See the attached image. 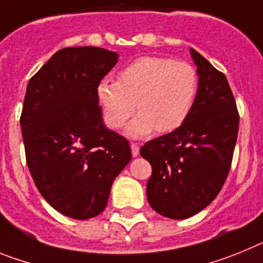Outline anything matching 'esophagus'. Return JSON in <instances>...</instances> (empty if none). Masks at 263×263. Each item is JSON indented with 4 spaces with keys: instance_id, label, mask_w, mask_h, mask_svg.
I'll return each mask as SVG.
<instances>
[{
    "instance_id": "1",
    "label": "esophagus",
    "mask_w": 263,
    "mask_h": 263,
    "mask_svg": "<svg viewBox=\"0 0 263 263\" xmlns=\"http://www.w3.org/2000/svg\"><path fill=\"white\" fill-rule=\"evenodd\" d=\"M131 152H132V156H134V157L139 156V152H140V148H139V145H137L136 143H131Z\"/></svg>"
}]
</instances>
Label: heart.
<instances>
[{
	"label": "heart",
	"mask_w": 263,
	"mask_h": 263,
	"mask_svg": "<svg viewBox=\"0 0 263 263\" xmlns=\"http://www.w3.org/2000/svg\"><path fill=\"white\" fill-rule=\"evenodd\" d=\"M199 87L195 68L184 61L143 56L131 61L118 74V82L103 80L97 87L105 123L119 129L139 112L128 134L141 137L155 129L167 134L183 124L193 110Z\"/></svg>",
	"instance_id": "1"
}]
</instances>
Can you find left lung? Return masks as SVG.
<instances>
[{
	"label": "left lung",
	"mask_w": 263,
	"mask_h": 263,
	"mask_svg": "<svg viewBox=\"0 0 263 263\" xmlns=\"http://www.w3.org/2000/svg\"><path fill=\"white\" fill-rule=\"evenodd\" d=\"M199 76L193 110L170 134L146 141L141 157L152 165L146 198L157 214L191 217L217 196L231 169L238 134L235 97L226 74L191 48Z\"/></svg>",
	"instance_id": "8db88e82"
}]
</instances>
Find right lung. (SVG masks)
I'll return each instance as SVG.
<instances>
[{"label": "right lung", "mask_w": 263, "mask_h": 263, "mask_svg": "<svg viewBox=\"0 0 263 263\" xmlns=\"http://www.w3.org/2000/svg\"><path fill=\"white\" fill-rule=\"evenodd\" d=\"M117 61V52L105 48H63L27 85L21 114L26 162L44 199L72 219L101 214L131 160L128 140L106 128L97 98Z\"/></svg>", "instance_id": "1"}]
</instances>
